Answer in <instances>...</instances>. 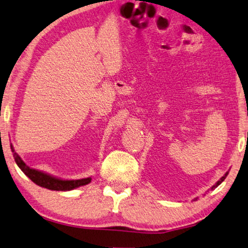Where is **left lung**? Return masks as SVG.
<instances>
[{"label": "left lung", "mask_w": 248, "mask_h": 248, "mask_svg": "<svg viewBox=\"0 0 248 248\" xmlns=\"http://www.w3.org/2000/svg\"><path fill=\"white\" fill-rule=\"evenodd\" d=\"M227 174H229V172H226V173L225 174H224L223 176H222V178L221 179H219L218 181H217V182H216V184H215V186H212V190H213V188H215V187H217L218 186H219V184H221L222 182H223V181L224 180H225V178H226V176H227ZM196 200V199H195Z\"/></svg>", "instance_id": "1"}]
</instances>
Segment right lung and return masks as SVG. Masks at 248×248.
Wrapping results in <instances>:
<instances>
[{"instance_id":"1","label":"right lung","mask_w":248,"mask_h":248,"mask_svg":"<svg viewBox=\"0 0 248 248\" xmlns=\"http://www.w3.org/2000/svg\"><path fill=\"white\" fill-rule=\"evenodd\" d=\"M11 150L13 152L14 160L18 168L24 172V174L29 176V178L33 181L35 184L37 186L48 188V190H54V191H70L74 190V188L79 187L81 186H86L88 184L92 178H86V179H80V180H61L57 178H54V176L43 173L41 171L35 170L30 167H27L24 163V161L21 159L16 152L14 151L13 145L11 144Z\"/></svg>"}]
</instances>
